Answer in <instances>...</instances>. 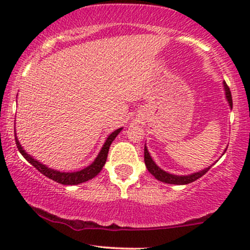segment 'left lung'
I'll use <instances>...</instances> for the list:
<instances>
[{"label": "left lung", "mask_w": 250, "mask_h": 250, "mask_svg": "<svg viewBox=\"0 0 250 250\" xmlns=\"http://www.w3.org/2000/svg\"><path fill=\"white\" fill-rule=\"evenodd\" d=\"M223 85H225L227 101H228L230 108H233V100H231L230 89H229L228 85L226 84V82L223 83ZM145 163H146V167H147V169H148V171L153 175L155 179L161 181V182H165V183H170V185H188V183L194 182V181L200 179L201 176H203V175L207 173V171L211 167V166H209L208 168L203 169V170L197 171V173H194L190 175H187V176H179V175L169 174V173H167V171L162 170L160 167H157L156 163H155L153 161V159H151L150 154H149L148 149L146 146H145Z\"/></svg>", "instance_id": "1"}]
</instances>
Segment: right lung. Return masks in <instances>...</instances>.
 <instances>
[{"mask_svg": "<svg viewBox=\"0 0 250 250\" xmlns=\"http://www.w3.org/2000/svg\"><path fill=\"white\" fill-rule=\"evenodd\" d=\"M121 130L122 128H120L109 135L108 139L105 140L104 145H103L101 151H100L99 155H97L95 161L91 163L90 166H88L87 168L82 169V170L80 171H74V173H62V171H57V170H54V169L45 167V166L42 165L41 162L34 160L29 154L25 153L23 148H22L21 145H20L19 140H17L16 136H15V142H16L17 149H19L20 153L22 154V156H23L24 159L30 163V165H33L34 167L40 171V173H42L44 176L49 177V179H51L53 181H56L57 183H61V185L74 186V185H79V183L85 182V181L88 180L94 179V177H95L96 175L102 170L103 166H104L105 161H107L109 147H110L111 142L115 140V137L119 135V133Z\"/></svg>", "mask_w": 250, "mask_h": 250, "instance_id": "add662e5", "label": "right lung"}]
</instances>
